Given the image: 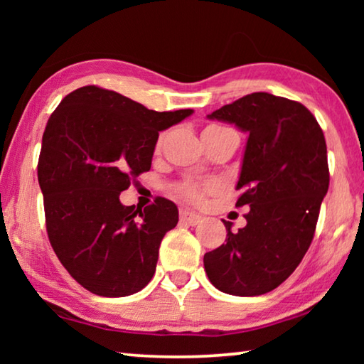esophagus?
I'll return each mask as SVG.
<instances>
[{"instance_id":"1","label":"esophagus","mask_w":364,"mask_h":364,"mask_svg":"<svg viewBox=\"0 0 364 364\" xmlns=\"http://www.w3.org/2000/svg\"><path fill=\"white\" fill-rule=\"evenodd\" d=\"M180 221H183V223H186V225L194 226L200 221V215L191 212V210H188V208H180Z\"/></svg>"}]
</instances>
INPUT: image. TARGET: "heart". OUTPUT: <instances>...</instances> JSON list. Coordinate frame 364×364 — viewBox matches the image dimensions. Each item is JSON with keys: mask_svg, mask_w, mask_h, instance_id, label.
<instances>
[{"mask_svg": "<svg viewBox=\"0 0 364 364\" xmlns=\"http://www.w3.org/2000/svg\"><path fill=\"white\" fill-rule=\"evenodd\" d=\"M217 130H223V127L210 125V127L205 128L204 133L205 132H217ZM165 136H167V133H162L159 136V139H157V149H160V146H162ZM176 191H178V194L184 197V199H188L191 202H200L207 194H212V193H215V191H217V183H213V181L186 180V181H183V183L178 184Z\"/></svg>", "mask_w": 364, "mask_h": 364, "instance_id": "b5f03b06", "label": "heart"}]
</instances>
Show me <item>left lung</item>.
<instances>
[{"mask_svg":"<svg viewBox=\"0 0 364 364\" xmlns=\"http://www.w3.org/2000/svg\"><path fill=\"white\" fill-rule=\"evenodd\" d=\"M208 119L249 134L236 207L250 212L237 232L223 220L226 241L204 255L205 273L225 294H267L294 273L315 236L329 188L324 134L304 104L269 93L244 96Z\"/></svg>","mask_w":364,"mask_h":364,"instance_id":"left-lung-1","label":"left lung"}]
</instances>
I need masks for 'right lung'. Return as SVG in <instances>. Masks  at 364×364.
Listing matches in <instances>:
<instances>
[{
    "mask_svg": "<svg viewBox=\"0 0 364 364\" xmlns=\"http://www.w3.org/2000/svg\"><path fill=\"white\" fill-rule=\"evenodd\" d=\"M191 114L156 112L90 85L49 117L38 159L46 231L59 262L86 291L125 297L149 284L178 208L165 197L127 207L120 193L151 170L159 132Z\"/></svg>",
    "mask_w": 364,
    "mask_h": 364,
    "instance_id": "obj_1",
    "label": "right lung"
}]
</instances>
